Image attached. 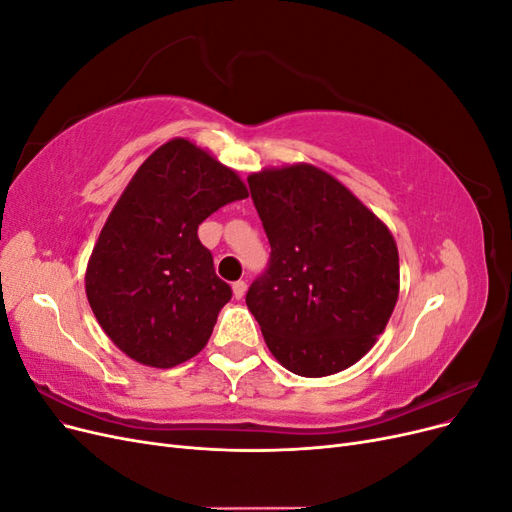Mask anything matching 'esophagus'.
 Here are the masks:
<instances>
[{
	"label": "esophagus",
	"instance_id": "1",
	"mask_svg": "<svg viewBox=\"0 0 512 512\" xmlns=\"http://www.w3.org/2000/svg\"><path fill=\"white\" fill-rule=\"evenodd\" d=\"M245 290H247V284H245L243 280H239V282L232 284V294H235V299H243Z\"/></svg>",
	"mask_w": 512,
	"mask_h": 512
}]
</instances>
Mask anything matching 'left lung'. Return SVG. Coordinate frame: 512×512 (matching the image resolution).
<instances>
[{"label": "left lung", "mask_w": 512, "mask_h": 512, "mask_svg": "<svg viewBox=\"0 0 512 512\" xmlns=\"http://www.w3.org/2000/svg\"><path fill=\"white\" fill-rule=\"evenodd\" d=\"M271 243L245 303L288 371L322 378L371 350L399 297L395 239L346 185L312 164L247 177Z\"/></svg>", "instance_id": "obj_1"}]
</instances>
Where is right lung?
<instances>
[{
    "label": "right lung",
    "instance_id": "1",
    "mask_svg": "<svg viewBox=\"0 0 512 512\" xmlns=\"http://www.w3.org/2000/svg\"><path fill=\"white\" fill-rule=\"evenodd\" d=\"M245 183L185 138L164 143L136 170L91 252L85 290L104 333L130 359L168 369L209 342L232 290L198 239Z\"/></svg>",
    "mask_w": 512,
    "mask_h": 512
}]
</instances>
